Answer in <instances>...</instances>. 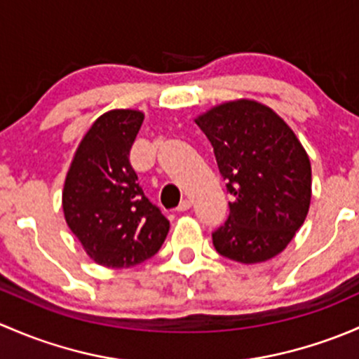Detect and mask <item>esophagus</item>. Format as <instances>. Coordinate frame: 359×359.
<instances>
[{"mask_svg": "<svg viewBox=\"0 0 359 359\" xmlns=\"http://www.w3.org/2000/svg\"><path fill=\"white\" fill-rule=\"evenodd\" d=\"M191 207V201H188V198H184V201H181L180 202V205H178V212H184V210H188Z\"/></svg>", "mask_w": 359, "mask_h": 359, "instance_id": "obj_1", "label": "esophagus"}]
</instances>
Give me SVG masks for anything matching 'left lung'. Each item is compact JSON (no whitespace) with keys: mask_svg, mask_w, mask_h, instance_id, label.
<instances>
[{"mask_svg":"<svg viewBox=\"0 0 359 359\" xmlns=\"http://www.w3.org/2000/svg\"><path fill=\"white\" fill-rule=\"evenodd\" d=\"M231 194L230 214L212 233L221 256L243 264L278 256L311 202V164L285 121L254 100L221 103L195 119Z\"/></svg>","mask_w":359,"mask_h":359,"instance_id":"1","label":"left lung"}]
</instances>
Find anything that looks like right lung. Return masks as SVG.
Masks as SVG:
<instances>
[{
  "instance_id": "add662e5",
  "label": "right lung",
  "mask_w": 359,
  "mask_h": 359,
  "mask_svg": "<svg viewBox=\"0 0 359 359\" xmlns=\"http://www.w3.org/2000/svg\"><path fill=\"white\" fill-rule=\"evenodd\" d=\"M143 117L129 109L100 116L81 140L65 178V221L88 256L107 268L150 259L169 231V221L145 197L129 162Z\"/></svg>"
}]
</instances>
